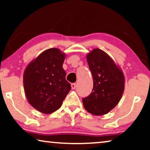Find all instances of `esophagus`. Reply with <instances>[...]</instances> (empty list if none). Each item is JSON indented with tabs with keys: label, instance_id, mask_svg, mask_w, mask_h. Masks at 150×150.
<instances>
[{
	"label": "esophagus",
	"instance_id": "1",
	"mask_svg": "<svg viewBox=\"0 0 150 150\" xmlns=\"http://www.w3.org/2000/svg\"><path fill=\"white\" fill-rule=\"evenodd\" d=\"M71 87L72 89H75L76 87V83H71Z\"/></svg>",
	"mask_w": 150,
	"mask_h": 150
}]
</instances>
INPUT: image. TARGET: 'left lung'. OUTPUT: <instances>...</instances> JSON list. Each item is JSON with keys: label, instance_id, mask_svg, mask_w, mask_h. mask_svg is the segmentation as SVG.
<instances>
[{"label": "left lung", "instance_id": "8db88e82", "mask_svg": "<svg viewBox=\"0 0 150 150\" xmlns=\"http://www.w3.org/2000/svg\"><path fill=\"white\" fill-rule=\"evenodd\" d=\"M87 61L93 80L89 96L83 98L86 110L94 115L108 113L117 105L124 91L125 77L111 57L99 48L87 55Z\"/></svg>", "mask_w": 150, "mask_h": 150}]
</instances>
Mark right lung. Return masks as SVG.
<instances>
[{
  "instance_id": "1",
  "label": "right lung",
  "mask_w": 150,
  "mask_h": 150,
  "mask_svg": "<svg viewBox=\"0 0 150 150\" xmlns=\"http://www.w3.org/2000/svg\"><path fill=\"white\" fill-rule=\"evenodd\" d=\"M65 56L58 48L48 49L33 59L24 71L26 99L33 107L44 114L59 109L71 89L63 68Z\"/></svg>"
}]
</instances>
